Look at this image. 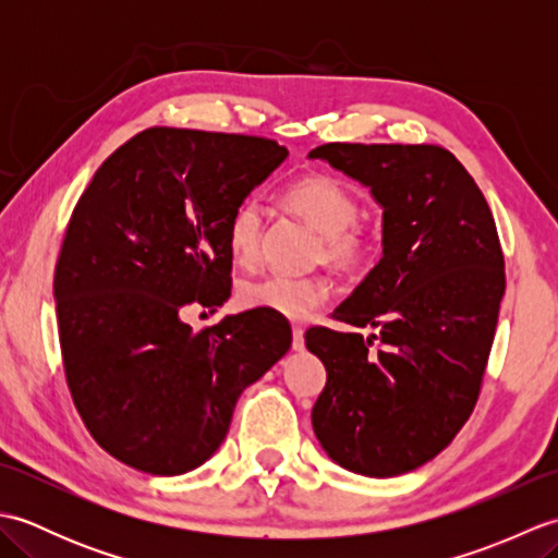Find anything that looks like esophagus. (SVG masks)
Segmentation results:
<instances>
[{
    "instance_id": "1",
    "label": "esophagus",
    "mask_w": 558,
    "mask_h": 558,
    "mask_svg": "<svg viewBox=\"0 0 558 558\" xmlns=\"http://www.w3.org/2000/svg\"><path fill=\"white\" fill-rule=\"evenodd\" d=\"M292 350L294 352L304 350V328L302 326H292Z\"/></svg>"
}]
</instances>
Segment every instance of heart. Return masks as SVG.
<instances>
[{"label": "heart", "mask_w": 558, "mask_h": 558, "mask_svg": "<svg viewBox=\"0 0 558 558\" xmlns=\"http://www.w3.org/2000/svg\"><path fill=\"white\" fill-rule=\"evenodd\" d=\"M286 204L322 234L318 258L340 270L360 268L374 252V240L362 225L360 198L333 174H306L292 182L286 192ZM264 240V208L254 198L236 206L230 218L228 244L240 266H252L258 258ZM328 298L324 278H294L270 272V276L246 280L236 292L244 310H266L278 316L302 318L314 312Z\"/></svg>", "instance_id": "b5f03b06"}]
</instances>
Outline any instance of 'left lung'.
Segmentation results:
<instances>
[{
    "mask_svg": "<svg viewBox=\"0 0 558 558\" xmlns=\"http://www.w3.org/2000/svg\"><path fill=\"white\" fill-rule=\"evenodd\" d=\"M384 208V256L333 316L376 333L306 330L326 366L318 444L366 477L417 470L475 410L506 290L487 198L441 146L326 144L310 153Z\"/></svg>",
    "mask_w": 558,
    "mask_h": 558,
    "instance_id": "obj_1",
    "label": "left lung"
}]
</instances>
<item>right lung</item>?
I'll use <instances>...</instances> for the list:
<instances>
[{
    "label": "right lung",
    "instance_id": "right-lung-1",
    "mask_svg": "<svg viewBox=\"0 0 558 558\" xmlns=\"http://www.w3.org/2000/svg\"><path fill=\"white\" fill-rule=\"evenodd\" d=\"M288 158L270 138L153 126L105 160L71 213L54 270L66 384L124 465L184 475L228 436L236 398L292 345L252 310L192 330L189 304L230 298V218Z\"/></svg>",
    "mask_w": 558,
    "mask_h": 558
}]
</instances>
